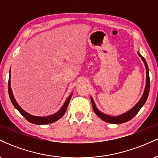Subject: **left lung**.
Wrapping results in <instances>:
<instances>
[{"label":"left lung","instance_id":"1","mask_svg":"<svg viewBox=\"0 0 158 158\" xmlns=\"http://www.w3.org/2000/svg\"><path fill=\"white\" fill-rule=\"evenodd\" d=\"M138 55L139 57L141 58L143 63L145 64V67H146V87H145L144 92H143L142 97L140 98L139 101L137 104L135 105L131 109H130L128 111L126 112V113L121 114V115L117 116V117H114V116H110L108 115V114H106L102 112H101L100 110H98V108L96 106L95 103H94V101L93 98L90 97V99H91V104L92 106H93V109L95 112V114H97L98 117L100 119H102L103 121L105 122L111 123V124H121V123H124L126 122H128V121L131 120V119L133 118L138 113V111L140 110V108L143 106V105L146 102V99H147L148 93H149V88H150V80H149V73H148V68L147 63H146V60H145L144 58L142 56L139 54L138 52Z\"/></svg>","mask_w":158,"mask_h":158}]
</instances>
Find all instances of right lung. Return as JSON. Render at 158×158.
I'll list each match as a JSON object with an SVG mask.
<instances>
[{"label":"right lung","mask_w":158,"mask_h":158,"mask_svg":"<svg viewBox=\"0 0 158 158\" xmlns=\"http://www.w3.org/2000/svg\"><path fill=\"white\" fill-rule=\"evenodd\" d=\"M10 72H11V69L10 70V76H9V82H8L9 95H10L11 102H12L14 107L19 110L20 113H21V115L25 117V119H26L27 121H29L30 123H33V124H36V125H46V124H50V123L56 122V121H57L58 119H60L61 117H63V115L65 114V111H66L67 108H68V106L69 104V102H70V99H71V97L72 95H73V94H71L70 96H69L68 99H67V100L65 101L64 104L63 105L62 107H61V109L58 112H56V113L52 114V115L47 116V117H37V116L32 115V114L27 113V111H25L24 110H23L22 108L19 106V105L18 104V102H16L15 99L14 98L13 94H12V88H11Z\"/></svg>","instance_id":"obj_1"}]
</instances>
